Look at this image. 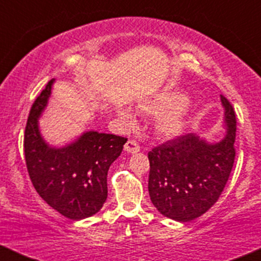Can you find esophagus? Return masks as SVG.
Listing matches in <instances>:
<instances>
[{"label":"esophagus","instance_id":"34e87169","mask_svg":"<svg viewBox=\"0 0 261 261\" xmlns=\"http://www.w3.org/2000/svg\"><path fill=\"white\" fill-rule=\"evenodd\" d=\"M124 149L126 152H128V153H137V152H140V145L137 141L128 140L127 142L125 143Z\"/></svg>","mask_w":261,"mask_h":261}]
</instances>
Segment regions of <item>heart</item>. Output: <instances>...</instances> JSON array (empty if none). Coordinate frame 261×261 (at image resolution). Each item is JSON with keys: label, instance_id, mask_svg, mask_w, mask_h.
I'll use <instances>...</instances> for the list:
<instances>
[{"label": "heart", "instance_id": "obj_1", "mask_svg": "<svg viewBox=\"0 0 261 261\" xmlns=\"http://www.w3.org/2000/svg\"><path fill=\"white\" fill-rule=\"evenodd\" d=\"M185 97L178 92H163L140 104L139 109L146 115H160L155 121V131L164 137H173L180 134L184 127L182 106ZM118 116L124 127H133L136 124L134 114L128 109L120 108Z\"/></svg>", "mask_w": 261, "mask_h": 261}]
</instances>
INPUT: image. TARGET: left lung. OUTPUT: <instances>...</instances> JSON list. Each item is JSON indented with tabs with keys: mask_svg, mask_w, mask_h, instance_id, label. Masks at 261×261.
I'll use <instances>...</instances> for the list:
<instances>
[{
	"mask_svg": "<svg viewBox=\"0 0 261 261\" xmlns=\"http://www.w3.org/2000/svg\"><path fill=\"white\" fill-rule=\"evenodd\" d=\"M227 135L208 143L194 134L166 141L148 152V191L163 216L188 222L217 201L232 172L236 158V112L221 94Z\"/></svg>",
	"mask_w": 261,
	"mask_h": 261,
	"instance_id": "1",
	"label": "left lung"
}]
</instances>
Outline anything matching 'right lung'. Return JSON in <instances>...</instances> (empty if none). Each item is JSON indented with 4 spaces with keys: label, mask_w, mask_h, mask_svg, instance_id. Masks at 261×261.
Segmentation results:
<instances>
[{
    "label": "right lung",
    "mask_w": 261,
    "mask_h": 261,
    "mask_svg": "<svg viewBox=\"0 0 261 261\" xmlns=\"http://www.w3.org/2000/svg\"><path fill=\"white\" fill-rule=\"evenodd\" d=\"M53 82H47L29 113L24 131L27 169L44 201L65 217L82 220L103 207L108 196V170L127 139L88 131L65 147L47 146L39 133L38 119L46 107Z\"/></svg>",
    "instance_id": "right-lung-1"
}]
</instances>
